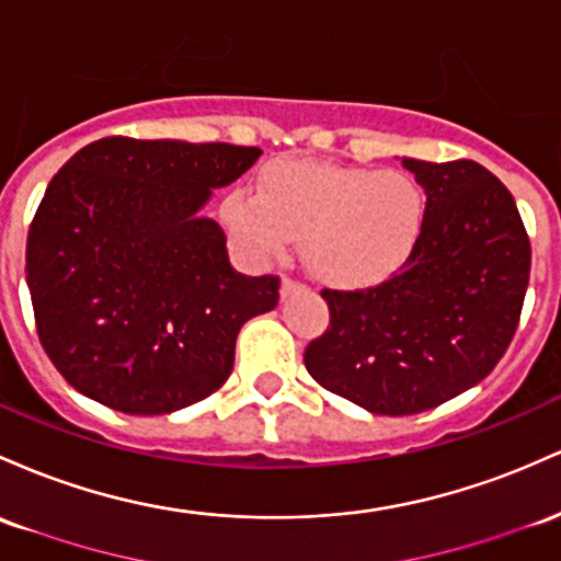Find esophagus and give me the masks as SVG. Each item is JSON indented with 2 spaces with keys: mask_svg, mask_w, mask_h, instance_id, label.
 Listing matches in <instances>:
<instances>
[{
  "mask_svg": "<svg viewBox=\"0 0 561 561\" xmlns=\"http://www.w3.org/2000/svg\"><path fill=\"white\" fill-rule=\"evenodd\" d=\"M304 282H298V279H293V276H285V279H282V295H290V293H295V290H304Z\"/></svg>",
  "mask_w": 561,
  "mask_h": 561,
  "instance_id": "34e87169",
  "label": "esophagus"
}]
</instances>
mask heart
I'll list each match as a JSON object with an SVG mask.
<instances>
[{
	"mask_svg": "<svg viewBox=\"0 0 561 561\" xmlns=\"http://www.w3.org/2000/svg\"><path fill=\"white\" fill-rule=\"evenodd\" d=\"M224 218L255 255H282L290 237H304L311 274L332 285H365L417 244L426 191L402 170L279 162L263 172L261 194L231 191Z\"/></svg>",
	"mask_w": 561,
	"mask_h": 561,
	"instance_id": "obj_1",
	"label": "heart"
}]
</instances>
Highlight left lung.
<instances>
[{
	"mask_svg": "<svg viewBox=\"0 0 561 561\" xmlns=\"http://www.w3.org/2000/svg\"><path fill=\"white\" fill-rule=\"evenodd\" d=\"M426 191L421 239L389 279L324 287L330 324L306 346V370L375 415L439 408L506 354L527 282L530 237L511 191L471 159H402Z\"/></svg>",
	"mask_w": 561,
	"mask_h": 561,
	"instance_id": "8db88e82",
	"label": "left lung"
}]
</instances>
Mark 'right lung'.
Masks as SVG:
<instances>
[{
  "label": "right lung",
  "mask_w": 561,
  "mask_h": 561,
  "mask_svg": "<svg viewBox=\"0 0 561 561\" xmlns=\"http://www.w3.org/2000/svg\"><path fill=\"white\" fill-rule=\"evenodd\" d=\"M261 153L111 135L58 170L31 220L26 282L42 348L73 389L164 415L226 383L239 330L279 304V276L233 271L199 210Z\"/></svg>",
  "instance_id": "obj_1"
}]
</instances>
